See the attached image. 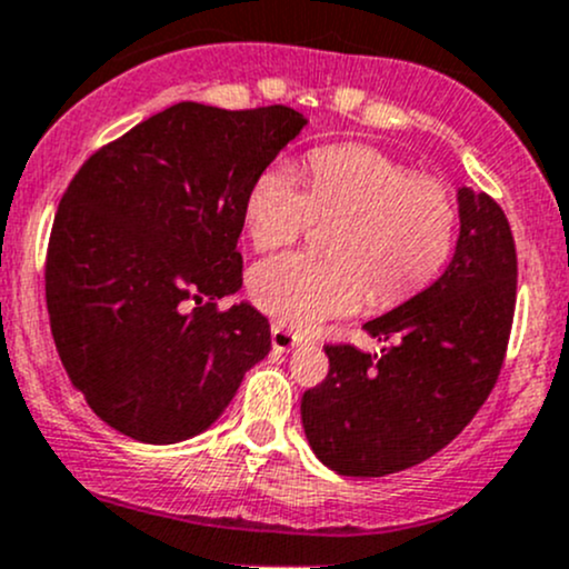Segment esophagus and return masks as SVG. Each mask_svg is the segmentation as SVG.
Instances as JSON below:
<instances>
[{
  "mask_svg": "<svg viewBox=\"0 0 569 569\" xmlns=\"http://www.w3.org/2000/svg\"><path fill=\"white\" fill-rule=\"evenodd\" d=\"M297 343H300V338H297L295 332L283 330L280 325H272V349L274 351H291Z\"/></svg>",
  "mask_w": 569,
  "mask_h": 569,
  "instance_id": "esophagus-1",
  "label": "esophagus"
}]
</instances>
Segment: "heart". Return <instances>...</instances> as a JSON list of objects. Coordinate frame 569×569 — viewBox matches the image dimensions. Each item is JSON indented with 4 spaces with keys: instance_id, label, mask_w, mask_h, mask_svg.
<instances>
[{
    "instance_id": "heart-1",
    "label": "heart",
    "mask_w": 569,
    "mask_h": 569,
    "mask_svg": "<svg viewBox=\"0 0 569 569\" xmlns=\"http://www.w3.org/2000/svg\"><path fill=\"white\" fill-rule=\"evenodd\" d=\"M313 218H340L332 256L283 253L253 267L250 300L278 325L310 330L370 300L392 305L428 283L452 250L456 204L439 179L362 143L313 149L308 190L286 163L253 179L244 229L259 250L295 242Z\"/></svg>"
}]
</instances>
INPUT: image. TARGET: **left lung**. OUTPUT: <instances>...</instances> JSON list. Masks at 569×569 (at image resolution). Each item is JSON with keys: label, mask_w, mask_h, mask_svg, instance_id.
I'll use <instances>...</instances> for the list:
<instances>
[{"label": "left lung", "mask_w": 569, "mask_h": 569, "mask_svg": "<svg viewBox=\"0 0 569 569\" xmlns=\"http://www.w3.org/2000/svg\"><path fill=\"white\" fill-rule=\"evenodd\" d=\"M456 253L439 280L365 332L381 355L325 346L330 373L302 395L316 458L346 477H385L422 463L471 422L499 379L516 310L518 259L493 199L458 188Z\"/></svg>", "instance_id": "left-lung-1"}]
</instances>
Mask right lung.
<instances>
[{
	"instance_id": "add662e5",
	"label": "right lung",
	"mask_w": 569,
	"mask_h": 569,
	"mask_svg": "<svg viewBox=\"0 0 569 569\" xmlns=\"http://www.w3.org/2000/svg\"><path fill=\"white\" fill-rule=\"evenodd\" d=\"M289 106L177 103L98 149L64 190L46 259L53 343L89 409L143 445L193 439L269 355L237 239L253 179L300 136Z\"/></svg>"
}]
</instances>
